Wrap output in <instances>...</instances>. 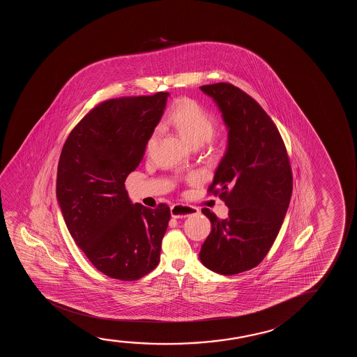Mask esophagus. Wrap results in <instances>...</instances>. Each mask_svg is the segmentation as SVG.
Here are the masks:
<instances>
[{"mask_svg":"<svg viewBox=\"0 0 357 357\" xmlns=\"http://www.w3.org/2000/svg\"><path fill=\"white\" fill-rule=\"evenodd\" d=\"M197 213H199V208H196L194 206L176 204L171 207V215L173 218H185V217L197 215Z\"/></svg>","mask_w":357,"mask_h":357,"instance_id":"1","label":"esophagus"}]
</instances>
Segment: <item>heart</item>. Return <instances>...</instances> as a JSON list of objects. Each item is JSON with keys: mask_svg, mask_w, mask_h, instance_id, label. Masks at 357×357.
Listing matches in <instances>:
<instances>
[{"mask_svg": "<svg viewBox=\"0 0 357 357\" xmlns=\"http://www.w3.org/2000/svg\"><path fill=\"white\" fill-rule=\"evenodd\" d=\"M167 122L181 134L191 146H200L210 142L217 129L215 116L201 103L189 98H178L169 108ZM156 142V134H152L146 142V151H151Z\"/></svg>", "mask_w": 357, "mask_h": 357, "instance_id": "b5f03b06", "label": "heart"}]
</instances>
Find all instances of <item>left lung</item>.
Here are the masks:
<instances>
[{
  "label": "left lung",
  "instance_id": "obj_1",
  "mask_svg": "<svg viewBox=\"0 0 357 357\" xmlns=\"http://www.w3.org/2000/svg\"><path fill=\"white\" fill-rule=\"evenodd\" d=\"M215 100L228 127V147L207 192L229 208L220 220L208 208L210 235L200 259L215 273L254 268L268 254L293 192V172L278 128L254 98L233 84L200 86Z\"/></svg>",
  "mask_w": 357,
  "mask_h": 357
}]
</instances>
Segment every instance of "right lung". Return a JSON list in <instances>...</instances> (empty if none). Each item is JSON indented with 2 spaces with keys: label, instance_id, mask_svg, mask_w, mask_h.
<instances>
[{
  "label": "right lung",
  "instance_id": "obj_1",
  "mask_svg": "<svg viewBox=\"0 0 357 357\" xmlns=\"http://www.w3.org/2000/svg\"><path fill=\"white\" fill-rule=\"evenodd\" d=\"M169 93L111 98L74 127L59 156L57 199L69 233L108 277L137 280L160 262L166 204L132 205L124 181L142 162Z\"/></svg>",
  "mask_w": 357,
  "mask_h": 357
}]
</instances>
